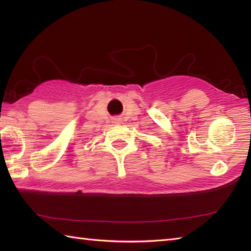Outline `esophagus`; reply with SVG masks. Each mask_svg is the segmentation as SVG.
Segmentation results:
<instances>
[{"label":"esophagus","instance_id":"34e87169","mask_svg":"<svg viewBox=\"0 0 251 251\" xmlns=\"http://www.w3.org/2000/svg\"><path fill=\"white\" fill-rule=\"evenodd\" d=\"M113 121H115V122H119L120 119H119V118H115V120H113Z\"/></svg>","mask_w":251,"mask_h":251}]
</instances>
